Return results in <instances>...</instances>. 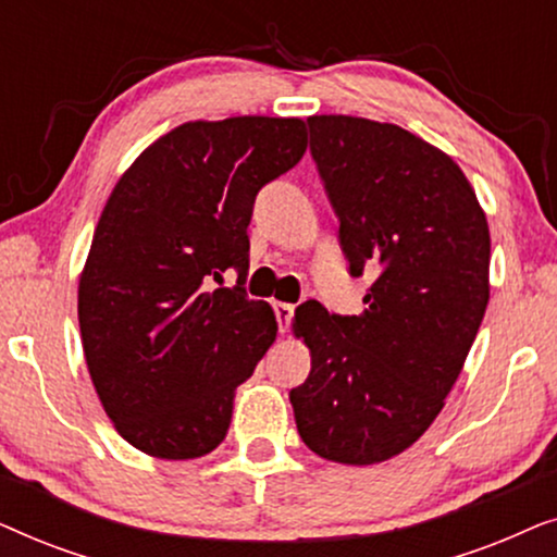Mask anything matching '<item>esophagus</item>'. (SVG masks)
Returning <instances> with one entry per match:
<instances>
[{
	"label": "esophagus",
	"mask_w": 557,
	"mask_h": 557,
	"mask_svg": "<svg viewBox=\"0 0 557 557\" xmlns=\"http://www.w3.org/2000/svg\"><path fill=\"white\" fill-rule=\"evenodd\" d=\"M273 314H276L278 332H288V326H292V319H294V307H292V304L276 301V304H273Z\"/></svg>",
	"instance_id": "obj_1"
}]
</instances>
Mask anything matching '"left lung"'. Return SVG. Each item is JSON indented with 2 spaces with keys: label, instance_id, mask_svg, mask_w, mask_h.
I'll use <instances>...</instances> for the list:
<instances>
[{
  "label": "left lung",
  "instance_id": "left-lung-1",
  "mask_svg": "<svg viewBox=\"0 0 557 557\" xmlns=\"http://www.w3.org/2000/svg\"><path fill=\"white\" fill-rule=\"evenodd\" d=\"M307 124L349 276L377 273L360 317L296 311L311 370L288 400L311 451L364 467L406 451L444 408L490 301V227L459 164L416 134Z\"/></svg>",
  "mask_w": 557,
  "mask_h": 557
}]
</instances>
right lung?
<instances>
[{
  "instance_id": "obj_1",
  "label": "right lung",
  "mask_w": 557,
  "mask_h": 557,
  "mask_svg": "<svg viewBox=\"0 0 557 557\" xmlns=\"http://www.w3.org/2000/svg\"><path fill=\"white\" fill-rule=\"evenodd\" d=\"M301 119L189 121L116 182L78 286L88 372L139 451L197 459L225 438L233 395L276 339L246 294L256 195L299 164ZM235 270L233 289H212Z\"/></svg>"
}]
</instances>
